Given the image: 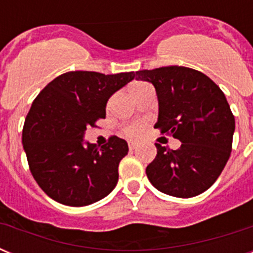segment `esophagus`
<instances>
[{"instance_id": "34e87169", "label": "esophagus", "mask_w": 253, "mask_h": 253, "mask_svg": "<svg viewBox=\"0 0 253 253\" xmlns=\"http://www.w3.org/2000/svg\"><path fill=\"white\" fill-rule=\"evenodd\" d=\"M129 149H130V151H133V149H135L137 148V143H134V142H129Z\"/></svg>"}]
</instances>
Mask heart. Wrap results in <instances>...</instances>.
Wrapping results in <instances>:
<instances>
[{"label":"heart","mask_w":253,"mask_h":253,"mask_svg":"<svg viewBox=\"0 0 253 253\" xmlns=\"http://www.w3.org/2000/svg\"><path fill=\"white\" fill-rule=\"evenodd\" d=\"M146 86V84H135L131 88L133 93L140 88V87ZM143 128H144V123L143 122H133V123H129V124H125L123 126V133L126 135L128 138H137L140 133H142Z\"/></svg>","instance_id":"b5f03b06"}]
</instances>
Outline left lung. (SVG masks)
Returning a JSON list of instances; mask_svg holds the SVG:
<instances>
[{"label":"left lung","mask_w":253,"mask_h":253,"mask_svg":"<svg viewBox=\"0 0 253 253\" xmlns=\"http://www.w3.org/2000/svg\"><path fill=\"white\" fill-rule=\"evenodd\" d=\"M153 84L158 96L154 128L181 142L178 149L156 143L157 156L147 166L151 184L161 193L193 198L204 193L229 160L234 116L223 91L208 76L187 67L169 66L135 72Z\"/></svg>","instance_id":"obj_1"}]
</instances>
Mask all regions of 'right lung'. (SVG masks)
Here are the masks:
<instances>
[{"label":"right lung","mask_w":253,"mask_h":253,"mask_svg":"<svg viewBox=\"0 0 253 253\" xmlns=\"http://www.w3.org/2000/svg\"><path fill=\"white\" fill-rule=\"evenodd\" d=\"M134 77V72L72 71L40 91L26 115L22 144L31 175L49 198L69 207H84L113 191L128 144L111 135L106 144L97 147L84 143V134L105 119L109 97Z\"/></svg>","instance_id":"1"}]
</instances>
